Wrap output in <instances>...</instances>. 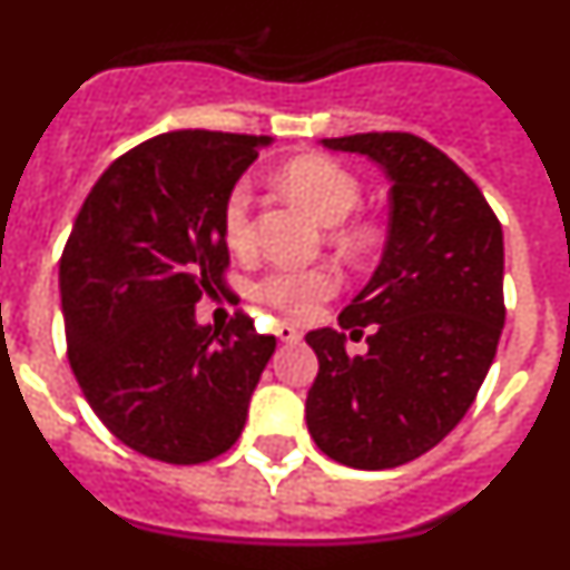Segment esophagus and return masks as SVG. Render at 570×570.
<instances>
[{"instance_id":"obj_1","label":"esophagus","mask_w":570,"mask_h":570,"mask_svg":"<svg viewBox=\"0 0 570 570\" xmlns=\"http://www.w3.org/2000/svg\"><path fill=\"white\" fill-rule=\"evenodd\" d=\"M274 334H276V340L285 342V345H296V342L302 340L299 331H296L294 325H288V322H279V325L274 328Z\"/></svg>"}]
</instances>
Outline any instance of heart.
Returning a JSON list of instances; mask_svg holds the SVG:
<instances>
[{"mask_svg":"<svg viewBox=\"0 0 570 570\" xmlns=\"http://www.w3.org/2000/svg\"><path fill=\"white\" fill-rule=\"evenodd\" d=\"M282 188L302 203L322 225H340L354 214L362 199L356 176L325 156H302L285 165L279 174ZM225 239L234 250H245L254 239V196L250 185L239 183L230 190L223 214ZM336 291V276L328 268H276L262 276L256 285V299L285 316L305 320L320 302Z\"/></svg>","mask_w":570,"mask_h":570,"instance_id":"obj_1","label":"heart"}]
</instances>
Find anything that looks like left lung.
<instances>
[{"instance_id":"left-lung-1","label":"left lung","mask_w":570,"mask_h":570,"mask_svg":"<svg viewBox=\"0 0 570 570\" xmlns=\"http://www.w3.org/2000/svg\"><path fill=\"white\" fill-rule=\"evenodd\" d=\"M374 159L391 179L382 259L340 314L371 327L368 354L347 357L344 335L305 336L320 374L305 400L316 448L360 471L416 460L465 416L491 367L502 325V225L471 176L414 134L322 139Z\"/></svg>"}]
</instances>
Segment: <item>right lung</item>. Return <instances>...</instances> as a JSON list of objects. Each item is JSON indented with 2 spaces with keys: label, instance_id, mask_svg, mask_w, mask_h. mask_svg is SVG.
Instances as JSON below:
<instances>
[{
  "label": "right lung",
  "instance_id": "right-lung-1",
  "mask_svg": "<svg viewBox=\"0 0 570 570\" xmlns=\"http://www.w3.org/2000/svg\"><path fill=\"white\" fill-rule=\"evenodd\" d=\"M271 136L170 130L94 185L59 262L68 360L110 434L150 460L225 454L276 340L236 314L196 322L225 291V203Z\"/></svg>",
  "mask_w": 570,
  "mask_h": 570
}]
</instances>
